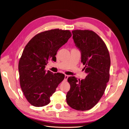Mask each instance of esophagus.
<instances>
[{
    "instance_id": "obj_1",
    "label": "esophagus",
    "mask_w": 129,
    "mask_h": 129,
    "mask_svg": "<svg viewBox=\"0 0 129 129\" xmlns=\"http://www.w3.org/2000/svg\"><path fill=\"white\" fill-rule=\"evenodd\" d=\"M68 75H64V80L65 81H67V79H68Z\"/></svg>"
}]
</instances>
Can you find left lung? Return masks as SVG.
I'll return each mask as SVG.
<instances>
[{
	"instance_id": "8db88e82",
	"label": "left lung",
	"mask_w": 129,
	"mask_h": 129,
	"mask_svg": "<svg viewBox=\"0 0 129 129\" xmlns=\"http://www.w3.org/2000/svg\"><path fill=\"white\" fill-rule=\"evenodd\" d=\"M72 33L87 76L81 80L75 76L68 77L71 88L66 101L75 110H88L98 103L104 92L110 77V57L105 43L94 32L74 30Z\"/></svg>"
}]
</instances>
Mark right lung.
<instances>
[{
	"mask_svg": "<svg viewBox=\"0 0 129 129\" xmlns=\"http://www.w3.org/2000/svg\"><path fill=\"white\" fill-rule=\"evenodd\" d=\"M71 37L68 30L51 29L38 34L25 46L19 62V79L23 93L33 106L49 104L50 97L64 79V74L45 68L49 60H56L57 50Z\"/></svg>",
	"mask_w": 129,
	"mask_h": 129,
	"instance_id": "1",
	"label": "right lung"
}]
</instances>
